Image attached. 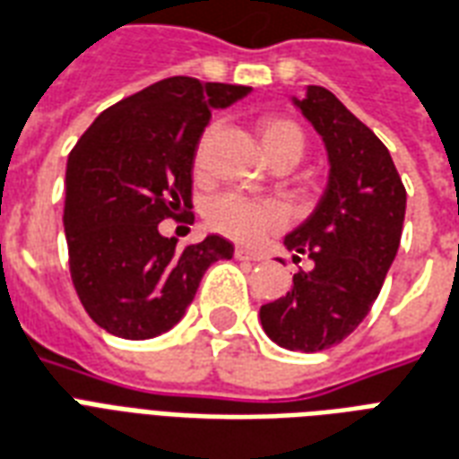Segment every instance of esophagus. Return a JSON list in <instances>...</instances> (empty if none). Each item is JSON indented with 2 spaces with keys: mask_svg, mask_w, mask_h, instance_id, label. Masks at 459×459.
Returning <instances> with one entry per match:
<instances>
[{
  "mask_svg": "<svg viewBox=\"0 0 459 459\" xmlns=\"http://www.w3.org/2000/svg\"><path fill=\"white\" fill-rule=\"evenodd\" d=\"M234 258H239V261H261V254L247 249V247H237L234 249Z\"/></svg>",
  "mask_w": 459,
  "mask_h": 459,
  "instance_id": "34e87169",
  "label": "esophagus"
}]
</instances>
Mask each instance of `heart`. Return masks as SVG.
Returning a JSON list of instances; mask_svg holds the SVG:
<instances>
[{
  "mask_svg": "<svg viewBox=\"0 0 459 459\" xmlns=\"http://www.w3.org/2000/svg\"><path fill=\"white\" fill-rule=\"evenodd\" d=\"M256 133L261 140V147L266 152L271 161H288L298 164L307 147V137L298 120L281 116V113H264L256 120ZM205 144L208 135L203 137L195 157H193V169L201 174L205 164ZM285 208L275 201H251L234 193H222L215 195L205 208V220L215 232L225 234L237 242H256L264 234L281 230L285 225Z\"/></svg>",
  "mask_w": 459,
  "mask_h": 459,
  "instance_id": "b5f03b06",
  "label": "heart"
}]
</instances>
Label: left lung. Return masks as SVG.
I'll return each instance as SVG.
<instances>
[{
	"label": "left lung",
	"instance_id": "left-lung-1",
	"mask_svg": "<svg viewBox=\"0 0 459 459\" xmlns=\"http://www.w3.org/2000/svg\"><path fill=\"white\" fill-rule=\"evenodd\" d=\"M295 103L324 137L332 174L315 212L285 237L315 268L292 275L290 290L258 316L278 346L316 353L346 339L380 295L402 239L406 188L380 137L329 89L307 86Z\"/></svg>",
	"mask_w": 459,
	"mask_h": 459
}]
</instances>
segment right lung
Instances as JSON below:
<instances>
[{"mask_svg": "<svg viewBox=\"0 0 459 459\" xmlns=\"http://www.w3.org/2000/svg\"><path fill=\"white\" fill-rule=\"evenodd\" d=\"M249 91L161 79L106 108L70 152L62 217L70 275L86 315L113 336L169 332L210 264L232 258L234 247L217 234L177 249L157 227L193 208V157L212 111Z\"/></svg>", "mask_w": 459, "mask_h": 459, "instance_id": "add662e5", "label": "right lung"}]
</instances>
